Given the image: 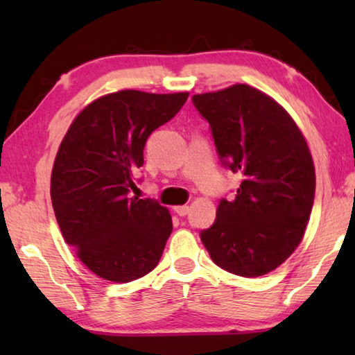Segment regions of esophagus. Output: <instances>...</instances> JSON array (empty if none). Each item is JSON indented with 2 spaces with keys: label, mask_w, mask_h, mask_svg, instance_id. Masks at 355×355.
I'll list each match as a JSON object with an SVG mask.
<instances>
[{
  "label": "esophagus",
  "mask_w": 355,
  "mask_h": 355,
  "mask_svg": "<svg viewBox=\"0 0 355 355\" xmlns=\"http://www.w3.org/2000/svg\"><path fill=\"white\" fill-rule=\"evenodd\" d=\"M173 211H175L178 216H182V218H183V216H186V214L189 213V207H188V205H183V207H175V208H173Z\"/></svg>",
  "instance_id": "esophagus-1"
}]
</instances>
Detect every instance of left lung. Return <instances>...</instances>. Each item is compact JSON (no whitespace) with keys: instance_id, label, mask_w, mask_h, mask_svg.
<instances>
[{"instance_id":"8db88e82","label":"left lung","mask_w":355,"mask_h":355,"mask_svg":"<svg viewBox=\"0 0 355 355\" xmlns=\"http://www.w3.org/2000/svg\"><path fill=\"white\" fill-rule=\"evenodd\" d=\"M209 123L220 163L243 182L220 199L200 239L219 268L260 277L280 266L304 236L315 200V167L293 119L248 84L192 95Z\"/></svg>"}]
</instances>
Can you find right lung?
Instances as JSON below:
<instances>
[{
    "label": "right lung",
    "mask_w": 355,
    "mask_h": 355,
    "mask_svg": "<svg viewBox=\"0 0 355 355\" xmlns=\"http://www.w3.org/2000/svg\"><path fill=\"white\" fill-rule=\"evenodd\" d=\"M188 92L120 91L89 105L58 150L51 202L62 236L98 277L127 284L159 263L172 232L169 209L131 197L148 136L169 122Z\"/></svg>",
    "instance_id": "add662e5"
}]
</instances>
